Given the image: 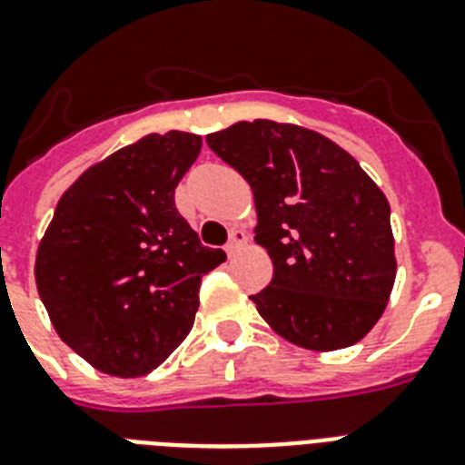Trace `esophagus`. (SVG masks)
Listing matches in <instances>:
<instances>
[{"mask_svg":"<svg viewBox=\"0 0 465 465\" xmlns=\"http://www.w3.org/2000/svg\"><path fill=\"white\" fill-rule=\"evenodd\" d=\"M245 241H248V233H245L243 229H239V226H236V229H232V233H229V241H226V245H224L226 255H233V252L239 251L241 245L245 243Z\"/></svg>","mask_w":465,"mask_h":465,"instance_id":"34e87169","label":"esophagus"}]
</instances>
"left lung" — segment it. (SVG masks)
Here are the masks:
<instances>
[{"mask_svg":"<svg viewBox=\"0 0 465 465\" xmlns=\"http://www.w3.org/2000/svg\"><path fill=\"white\" fill-rule=\"evenodd\" d=\"M205 142L255 193V241L274 264L251 295L260 317L307 350L361 341L397 272L383 191L338 143L295 124L236 123Z\"/></svg>","mask_w":465,"mask_h":465,"instance_id":"obj_1","label":"left lung"}]
</instances>
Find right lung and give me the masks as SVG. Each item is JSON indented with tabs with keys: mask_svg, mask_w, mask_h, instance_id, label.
Wrapping results in <instances>:
<instances>
[{
	"mask_svg": "<svg viewBox=\"0 0 465 465\" xmlns=\"http://www.w3.org/2000/svg\"><path fill=\"white\" fill-rule=\"evenodd\" d=\"M198 151V134H148L58 201L35 281L61 341L99 371L134 378L163 364L193 326L201 279L226 260L174 205Z\"/></svg>",
	"mask_w": 465,
	"mask_h": 465,
	"instance_id": "1",
	"label": "right lung"
}]
</instances>
